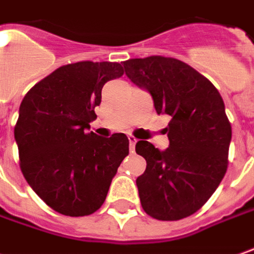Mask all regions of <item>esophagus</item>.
<instances>
[{
  "label": "esophagus",
  "mask_w": 254,
  "mask_h": 254,
  "mask_svg": "<svg viewBox=\"0 0 254 254\" xmlns=\"http://www.w3.org/2000/svg\"><path fill=\"white\" fill-rule=\"evenodd\" d=\"M128 142H130V152H134V148H135V144H137V138L132 137V135H128Z\"/></svg>",
  "instance_id": "obj_1"
}]
</instances>
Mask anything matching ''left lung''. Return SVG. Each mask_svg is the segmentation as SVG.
<instances>
[{"label": "left lung", "instance_id": "obj_1", "mask_svg": "<svg viewBox=\"0 0 254 254\" xmlns=\"http://www.w3.org/2000/svg\"><path fill=\"white\" fill-rule=\"evenodd\" d=\"M132 83L151 93L158 115H169V147L138 141L147 169L137 178L148 215L178 221L194 214L217 190L228 168L232 138L225 105L212 83L180 60L152 56L123 63Z\"/></svg>", "mask_w": 254, "mask_h": 254}]
</instances>
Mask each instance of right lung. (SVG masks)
I'll return each mask as SVG.
<instances>
[{
  "label": "right lung",
  "instance_id": "add662e5",
  "mask_svg": "<svg viewBox=\"0 0 254 254\" xmlns=\"http://www.w3.org/2000/svg\"><path fill=\"white\" fill-rule=\"evenodd\" d=\"M119 63L81 61L57 68L26 93L15 126L20 171L49 207L83 217L99 210L128 155V138L88 132L103 85L123 75Z\"/></svg>",
  "mask_w": 254,
  "mask_h": 254
}]
</instances>
